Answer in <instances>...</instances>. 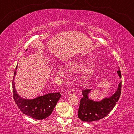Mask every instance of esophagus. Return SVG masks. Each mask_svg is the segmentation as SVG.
<instances>
[{
  "instance_id": "esophagus-1",
  "label": "esophagus",
  "mask_w": 134,
  "mask_h": 134,
  "mask_svg": "<svg viewBox=\"0 0 134 134\" xmlns=\"http://www.w3.org/2000/svg\"><path fill=\"white\" fill-rule=\"evenodd\" d=\"M68 94H69L70 96H72V95L75 94V92L73 89H70L69 92H68Z\"/></svg>"
}]
</instances>
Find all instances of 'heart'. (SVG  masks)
Returning <instances> with one entry per match:
<instances>
[{
    "mask_svg": "<svg viewBox=\"0 0 134 134\" xmlns=\"http://www.w3.org/2000/svg\"><path fill=\"white\" fill-rule=\"evenodd\" d=\"M83 67L81 63H72L69 65V70L70 71H76L80 70ZM94 72L93 66H89L84 70L83 73V78L85 79H89L91 78Z\"/></svg>",
    "mask_w": 134,
    "mask_h": 134,
    "instance_id": "obj_1",
    "label": "heart"
}]
</instances>
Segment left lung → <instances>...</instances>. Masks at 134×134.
Listing matches in <instances>:
<instances>
[{
    "label": "left lung",
    "mask_w": 134,
    "mask_h": 134,
    "mask_svg": "<svg viewBox=\"0 0 134 134\" xmlns=\"http://www.w3.org/2000/svg\"><path fill=\"white\" fill-rule=\"evenodd\" d=\"M119 77H121V70L117 71ZM122 83L120 82L117 91L109 98H105L100 102H94L90 100L88 94L92 89L82 90L83 97L80 99L78 110V117L84 122L96 121L103 118L109 113L116 105L121 93Z\"/></svg>",
    "instance_id": "8db88e82"
}]
</instances>
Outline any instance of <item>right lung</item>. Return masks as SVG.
Masks as SVG:
<instances>
[{
    "instance_id": "1",
    "label": "right lung",
    "mask_w": 134,
    "mask_h": 134,
    "mask_svg": "<svg viewBox=\"0 0 134 134\" xmlns=\"http://www.w3.org/2000/svg\"><path fill=\"white\" fill-rule=\"evenodd\" d=\"M16 73V71L15 70L12 80V89L13 99L18 107L24 114L35 119L42 120L49 116L60 98L61 94L57 92L47 94L34 99H22L17 94L15 89L14 78Z\"/></svg>"
}]
</instances>
